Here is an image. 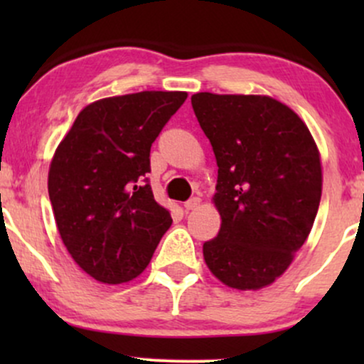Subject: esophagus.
Listing matches in <instances>:
<instances>
[{
    "instance_id": "34e87169",
    "label": "esophagus",
    "mask_w": 364,
    "mask_h": 364,
    "mask_svg": "<svg viewBox=\"0 0 364 364\" xmlns=\"http://www.w3.org/2000/svg\"><path fill=\"white\" fill-rule=\"evenodd\" d=\"M200 202H202V200H200L198 196H193V198H190L188 202H185V208L186 210H195V208L200 205Z\"/></svg>"
}]
</instances>
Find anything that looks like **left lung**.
<instances>
[{"label":"left lung","mask_w":364,"mask_h":364,"mask_svg":"<svg viewBox=\"0 0 364 364\" xmlns=\"http://www.w3.org/2000/svg\"><path fill=\"white\" fill-rule=\"evenodd\" d=\"M217 161L219 235L203 243L225 286L258 291L289 269L321 198L320 152L304 121L269 95H191Z\"/></svg>","instance_id":"left-lung-1"}]
</instances>
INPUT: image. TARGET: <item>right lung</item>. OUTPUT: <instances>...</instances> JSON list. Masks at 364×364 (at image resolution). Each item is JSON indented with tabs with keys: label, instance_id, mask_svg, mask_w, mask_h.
<instances>
[{
	"label": "right lung",
	"instance_id": "add662e5",
	"mask_svg": "<svg viewBox=\"0 0 364 364\" xmlns=\"http://www.w3.org/2000/svg\"><path fill=\"white\" fill-rule=\"evenodd\" d=\"M186 92L99 99L78 112L49 166L54 220L68 253L102 284L139 277L173 224L145 174L150 147Z\"/></svg>",
	"mask_w": 364,
	"mask_h": 364
}]
</instances>
